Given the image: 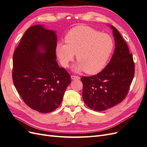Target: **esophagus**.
Listing matches in <instances>:
<instances>
[{
	"instance_id": "obj_1",
	"label": "esophagus",
	"mask_w": 147,
	"mask_h": 147,
	"mask_svg": "<svg viewBox=\"0 0 147 147\" xmlns=\"http://www.w3.org/2000/svg\"><path fill=\"white\" fill-rule=\"evenodd\" d=\"M71 78H72V80H80V77L78 76H77V75H71Z\"/></svg>"
}]
</instances>
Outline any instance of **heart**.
<instances>
[{"instance_id":"heart-1","label":"heart","mask_w":147,"mask_h":147,"mask_svg":"<svg viewBox=\"0 0 147 147\" xmlns=\"http://www.w3.org/2000/svg\"><path fill=\"white\" fill-rule=\"evenodd\" d=\"M65 43H57L56 54L65 67L76 55V71L84 70L95 74L104 67L114 48L112 37L107 34L85 26H78L70 30L65 37Z\"/></svg>"}]
</instances>
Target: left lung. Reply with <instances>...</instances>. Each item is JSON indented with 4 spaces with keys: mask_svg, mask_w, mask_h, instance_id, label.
Instances as JSON below:
<instances>
[{
    "mask_svg": "<svg viewBox=\"0 0 147 147\" xmlns=\"http://www.w3.org/2000/svg\"><path fill=\"white\" fill-rule=\"evenodd\" d=\"M114 54L104 70L91 77H82L84 103L96 111L110 109L126 97L134 76L135 65L126 42L113 26Z\"/></svg>",
    "mask_w": 147,
    "mask_h": 147,
    "instance_id": "8db88e82",
    "label": "left lung"
}]
</instances>
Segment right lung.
Listing matches in <instances>:
<instances>
[{"mask_svg": "<svg viewBox=\"0 0 147 147\" xmlns=\"http://www.w3.org/2000/svg\"><path fill=\"white\" fill-rule=\"evenodd\" d=\"M56 45L54 31L32 26L13 54L14 85L25 104L38 112L49 113L58 107L71 82L70 74L56 61ZM40 48L45 53L40 52Z\"/></svg>", "mask_w": 147, "mask_h": 147, "instance_id": "add662e5", "label": "right lung"}]
</instances>
